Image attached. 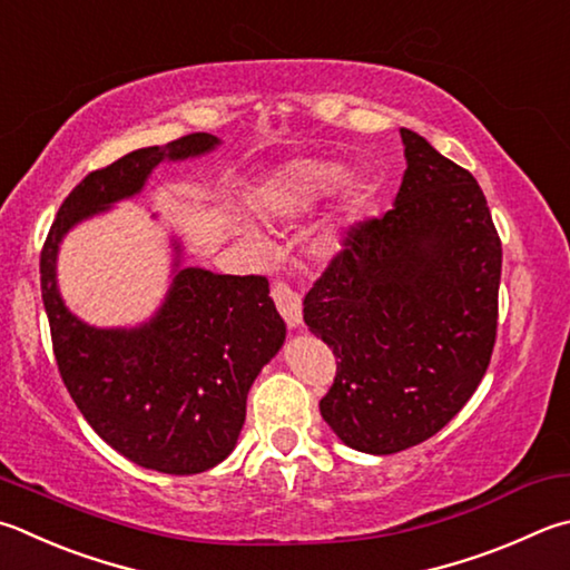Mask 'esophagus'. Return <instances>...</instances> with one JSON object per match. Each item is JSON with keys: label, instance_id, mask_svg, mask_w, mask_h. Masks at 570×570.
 Returning a JSON list of instances; mask_svg holds the SVG:
<instances>
[{"label": "esophagus", "instance_id": "obj_1", "mask_svg": "<svg viewBox=\"0 0 570 570\" xmlns=\"http://www.w3.org/2000/svg\"><path fill=\"white\" fill-rule=\"evenodd\" d=\"M272 298L278 308V314L284 316L288 328L302 326V296L292 292L286 284L278 282L272 286Z\"/></svg>", "mask_w": 570, "mask_h": 570}]
</instances>
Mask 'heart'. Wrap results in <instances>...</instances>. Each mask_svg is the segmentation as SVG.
<instances>
[{
	"label": "heart",
	"mask_w": 570,
	"mask_h": 570,
	"mask_svg": "<svg viewBox=\"0 0 570 570\" xmlns=\"http://www.w3.org/2000/svg\"><path fill=\"white\" fill-rule=\"evenodd\" d=\"M348 171L344 164L328 161V159H294L284 164L282 169L274 171L254 194L256 212L266 216V219H284L294 222L302 219L308 212H314L321 202H326L331 194L338 196V206L331 219L321 226L312 236V254L318 258H331L344 249L346 239V224L354 212L358 209L361 186L348 181ZM236 236H239L242 246L254 256H264L268 252L266 239L258 234L249 222L234 224Z\"/></svg>",
	"instance_id": "1"
}]
</instances>
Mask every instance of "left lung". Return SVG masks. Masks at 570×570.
<instances>
[{
	"label": "left lung",
	"instance_id": "obj_1",
	"mask_svg": "<svg viewBox=\"0 0 570 570\" xmlns=\"http://www.w3.org/2000/svg\"><path fill=\"white\" fill-rule=\"evenodd\" d=\"M406 171L391 212L354 226L304 298L334 348L321 416L348 449L386 456L431 439L489 368L501 239L469 171L401 129Z\"/></svg>",
	"mask_w": 570,
	"mask_h": 570
}]
</instances>
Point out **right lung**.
<instances>
[{"mask_svg":"<svg viewBox=\"0 0 570 570\" xmlns=\"http://www.w3.org/2000/svg\"><path fill=\"white\" fill-rule=\"evenodd\" d=\"M219 144L199 131L91 171L59 206L41 249V298L69 396L114 451L159 473H202L234 451L254 379L286 338L268 282L186 266L171 236V282L157 312L137 326H91L61 298L59 246L77 224L141 194L161 161Z\"/></svg>","mask_w":570,"mask_h":570,"instance_id":"obj_1","label":"right lung"}]
</instances>
